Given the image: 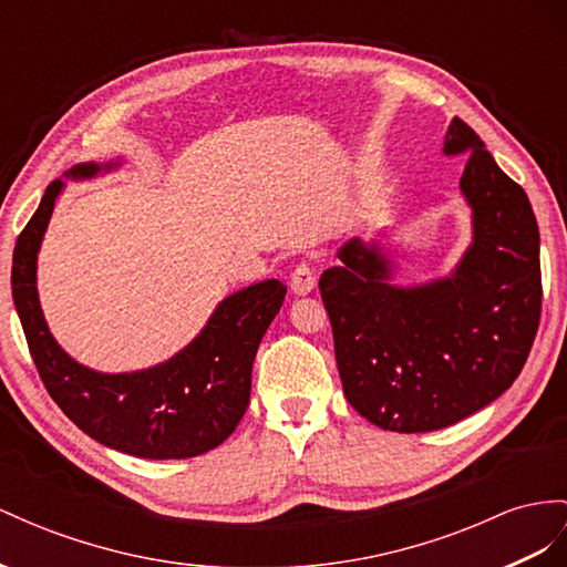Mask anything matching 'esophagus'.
<instances>
[{
	"label": "esophagus",
	"mask_w": 567,
	"mask_h": 567,
	"mask_svg": "<svg viewBox=\"0 0 567 567\" xmlns=\"http://www.w3.org/2000/svg\"><path fill=\"white\" fill-rule=\"evenodd\" d=\"M289 287H292V292L297 297H307L313 292L316 287V272L309 264H299L292 272V278H289Z\"/></svg>",
	"instance_id": "obj_1"
}]
</instances>
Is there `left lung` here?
Here are the masks:
<instances>
[{"instance_id": "obj_1", "label": "left lung", "mask_w": 567, "mask_h": 567, "mask_svg": "<svg viewBox=\"0 0 567 567\" xmlns=\"http://www.w3.org/2000/svg\"><path fill=\"white\" fill-rule=\"evenodd\" d=\"M464 157L460 194L472 241L443 278L395 285L385 229L347 239L321 275L347 402L398 433L453 426L515 383L542 316L539 225L515 184L462 120L443 138Z\"/></svg>"}]
</instances>
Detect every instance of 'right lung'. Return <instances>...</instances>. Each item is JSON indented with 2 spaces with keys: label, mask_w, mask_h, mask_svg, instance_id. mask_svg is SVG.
I'll return each instance as SVG.
<instances>
[{
  "label": "right lung",
  "mask_w": 567,
  "mask_h": 567,
  "mask_svg": "<svg viewBox=\"0 0 567 567\" xmlns=\"http://www.w3.org/2000/svg\"><path fill=\"white\" fill-rule=\"evenodd\" d=\"M124 157L81 163L54 179L19 235L11 266L13 307L52 400L83 433L143 460H186L225 443L249 408L251 367L287 285L264 280L225 297L198 336L155 367L105 373L81 364L54 340L38 295V254L66 179L110 174Z\"/></svg>",
  "instance_id": "right-lung-1"
}]
</instances>
